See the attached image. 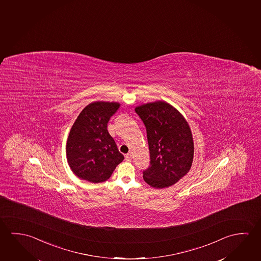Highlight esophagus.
Segmentation results:
<instances>
[{
	"label": "esophagus",
	"instance_id": "1",
	"mask_svg": "<svg viewBox=\"0 0 261 261\" xmlns=\"http://www.w3.org/2000/svg\"><path fill=\"white\" fill-rule=\"evenodd\" d=\"M132 160H133L132 153H128L125 156V161H126V162H132Z\"/></svg>",
	"mask_w": 261,
	"mask_h": 261
}]
</instances>
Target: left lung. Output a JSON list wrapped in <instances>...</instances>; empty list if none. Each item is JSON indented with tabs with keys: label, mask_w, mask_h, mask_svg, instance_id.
Segmentation results:
<instances>
[{
	"label": "left lung",
	"mask_w": 261,
	"mask_h": 261,
	"mask_svg": "<svg viewBox=\"0 0 261 261\" xmlns=\"http://www.w3.org/2000/svg\"><path fill=\"white\" fill-rule=\"evenodd\" d=\"M143 121L149 143L150 165L143 171L149 186H172L191 170L194 144L185 118L170 104L158 100L135 108Z\"/></svg>",
	"instance_id": "8db88e82"
}]
</instances>
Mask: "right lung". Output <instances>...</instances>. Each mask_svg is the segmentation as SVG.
<instances>
[{
  "label": "right lung",
  "instance_id": "obj_1",
  "mask_svg": "<svg viewBox=\"0 0 261 261\" xmlns=\"http://www.w3.org/2000/svg\"><path fill=\"white\" fill-rule=\"evenodd\" d=\"M120 103L95 101L80 113L67 140L66 155L70 170L81 179L92 183L106 181L123 161L116 143L108 132L111 117Z\"/></svg>",
  "mask_w": 261,
  "mask_h": 261
}]
</instances>
